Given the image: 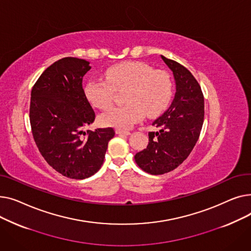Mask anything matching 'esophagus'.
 I'll list each match as a JSON object with an SVG mask.
<instances>
[{
  "mask_svg": "<svg viewBox=\"0 0 251 251\" xmlns=\"http://www.w3.org/2000/svg\"><path fill=\"white\" fill-rule=\"evenodd\" d=\"M116 133L118 135H129L130 134V131L122 130V129H116Z\"/></svg>",
  "mask_w": 251,
  "mask_h": 251,
  "instance_id": "esophagus-1",
  "label": "esophagus"
}]
</instances>
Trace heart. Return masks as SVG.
I'll list each match as a JSON object with an SVG mask.
<instances>
[{
  "label": "heart",
  "instance_id": "b5f03b06",
  "mask_svg": "<svg viewBox=\"0 0 251 251\" xmlns=\"http://www.w3.org/2000/svg\"><path fill=\"white\" fill-rule=\"evenodd\" d=\"M105 80L95 79L85 86V96L94 107L108 110L115 90L127 89L126 104L116 107L100 118L104 125L127 129L138 122L144 114L152 117L162 113L172 98V82L169 75L141 62H125L109 67Z\"/></svg>",
  "mask_w": 251,
  "mask_h": 251
}]
</instances>
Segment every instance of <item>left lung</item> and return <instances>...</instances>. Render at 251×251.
Instances as JSON below:
<instances>
[{
    "label": "left lung",
    "mask_w": 251,
    "mask_h": 251,
    "mask_svg": "<svg viewBox=\"0 0 251 251\" xmlns=\"http://www.w3.org/2000/svg\"><path fill=\"white\" fill-rule=\"evenodd\" d=\"M161 58L173 72L175 97L152 123L160 130L150 132L147 149L134 155L136 164L151 175L168 173L187 159L199 140L204 117L203 95L196 79L181 64Z\"/></svg>",
    "instance_id": "obj_1"
}]
</instances>
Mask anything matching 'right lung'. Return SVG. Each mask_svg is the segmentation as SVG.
Listing matches in <instances>:
<instances>
[{"mask_svg":"<svg viewBox=\"0 0 251 251\" xmlns=\"http://www.w3.org/2000/svg\"><path fill=\"white\" fill-rule=\"evenodd\" d=\"M89 62L63 58L47 68L31 90L29 119L34 141L47 163L71 179H85L100 169L113 128H84L96 115L82 88Z\"/></svg>","mask_w":251,"mask_h":251,"instance_id":"add662e5","label":"right lung"}]
</instances>
